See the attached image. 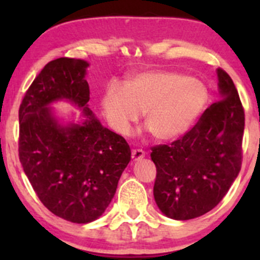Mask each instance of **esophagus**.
<instances>
[{
	"label": "esophagus",
	"mask_w": 260,
	"mask_h": 260,
	"mask_svg": "<svg viewBox=\"0 0 260 260\" xmlns=\"http://www.w3.org/2000/svg\"><path fill=\"white\" fill-rule=\"evenodd\" d=\"M145 157V151L141 148H135L132 149V159L133 161H138V159L143 158Z\"/></svg>",
	"instance_id": "34e87169"
}]
</instances>
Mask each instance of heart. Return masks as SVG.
<instances>
[{
  "instance_id": "b5f03b06",
  "label": "heart",
  "mask_w": 260,
  "mask_h": 260,
  "mask_svg": "<svg viewBox=\"0 0 260 260\" xmlns=\"http://www.w3.org/2000/svg\"><path fill=\"white\" fill-rule=\"evenodd\" d=\"M208 98L200 81L175 72L140 73L123 85L111 83L102 96L107 122L119 135H128L145 112V122L159 140L187 131Z\"/></svg>"
}]
</instances>
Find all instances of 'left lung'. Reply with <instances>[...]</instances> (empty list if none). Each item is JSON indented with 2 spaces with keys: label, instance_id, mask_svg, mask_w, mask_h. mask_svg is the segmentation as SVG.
Listing matches in <instances>:
<instances>
[{
  "label": "left lung",
  "instance_id": "left-lung-1",
  "mask_svg": "<svg viewBox=\"0 0 260 260\" xmlns=\"http://www.w3.org/2000/svg\"><path fill=\"white\" fill-rule=\"evenodd\" d=\"M221 99L171 145L151 147L157 169L153 195L166 216L190 220L206 214L222 200L243 161L245 114L232 78L217 69Z\"/></svg>",
  "mask_w": 260,
  "mask_h": 260
}]
</instances>
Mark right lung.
Wrapping results in <instances>:
<instances>
[{
    "label": "right lung",
    "instance_id": "add662e5",
    "mask_svg": "<svg viewBox=\"0 0 260 260\" xmlns=\"http://www.w3.org/2000/svg\"><path fill=\"white\" fill-rule=\"evenodd\" d=\"M88 65L70 57L48 62L18 109V157L26 176L46 209L77 224L106 211L131 161L124 138L103 127L88 108ZM57 99L83 108V122L60 126L47 109Z\"/></svg>",
    "mask_w": 260,
    "mask_h": 260
}]
</instances>
